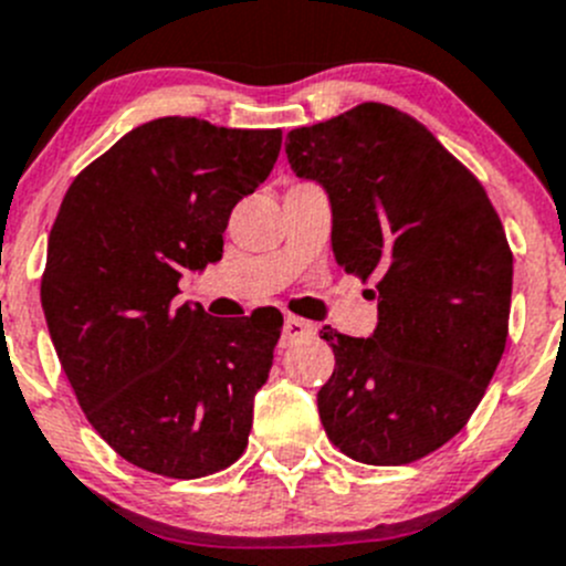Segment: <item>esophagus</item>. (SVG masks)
<instances>
[{
    "mask_svg": "<svg viewBox=\"0 0 566 566\" xmlns=\"http://www.w3.org/2000/svg\"><path fill=\"white\" fill-rule=\"evenodd\" d=\"M312 334H315V326H312L310 321H304V317H295V315L284 317L282 345H293V343H298V339L312 337Z\"/></svg>",
    "mask_w": 566,
    "mask_h": 566,
    "instance_id": "obj_1",
    "label": "esophagus"
}]
</instances>
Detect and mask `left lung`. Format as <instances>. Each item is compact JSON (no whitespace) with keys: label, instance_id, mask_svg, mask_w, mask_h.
<instances>
[{"label":"left lung","instance_id":"obj_1","mask_svg":"<svg viewBox=\"0 0 566 566\" xmlns=\"http://www.w3.org/2000/svg\"><path fill=\"white\" fill-rule=\"evenodd\" d=\"M290 168L332 201V249L378 298L370 337L326 328L328 440L361 464H409L468 426L509 337L512 249L479 179L420 120L365 102L287 135Z\"/></svg>","mask_w":566,"mask_h":566}]
</instances>
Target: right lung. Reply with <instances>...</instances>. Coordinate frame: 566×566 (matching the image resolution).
<instances>
[{"mask_svg":"<svg viewBox=\"0 0 566 566\" xmlns=\"http://www.w3.org/2000/svg\"><path fill=\"white\" fill-rule=\"evenodd\" d=\"M282 129L201 118L126 132L71 182L41 304L87 422L129 464L205 479L243 457L282 315L179 306L185 271L223 254L229 216L273 171Z\"/></svg>","mask_w":566,"mask_h":566,"instance_id":"1","label":"right lung"}]
</instances>
